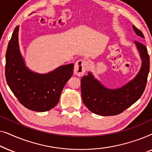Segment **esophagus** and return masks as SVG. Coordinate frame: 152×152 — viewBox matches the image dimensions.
<instances>
[{"label":"esophagus","instance_id":"1","mask_svg":"<svg viewBox=\"0 0 152 152\" xmlns=\"http://www.w3.org/2000/svg\"><path fill=\"white\" fill-rule=\"evenodd\" d=\"M88 67V62L85 59H80L75 64L74 71L77 76H82Z\"/></svg>","mask_w":152,"mask_h":152}]
</instances>
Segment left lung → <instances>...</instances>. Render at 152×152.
<instances>
[{"label": "left lung", "instance_id": "obj_1", "mask_svg": "<svg viewBox=\"0 0 152 152\" xmlns=\"http://www.w3.org/2000/svg\"><path fill=\"white\" fill-rule=\"evenodd\" d=\"M138 36L145 38L142 32L133 26ZM142 59L140 71L134 80L117 89L106 88L95 79L91 72L81 80V91L83 102L95 114L103 116L115 115L131 107L141 97L146 87L149 72V56L145 45L135 41Z\"/></svg>", "mask_w": 152, "mask_h": 152}]
</instances>
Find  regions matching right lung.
<instances>
[{
    "instance_id": "obj_1",
    "label": "right lung",
    "mask_w": 152,
    "mask_h": 152,
    "mask_svg": "<svg viewBox=\"0 0 152 152\" xmlns=\"http://www.w3.org/2000/svg\"><path fill=\"white\" fill-rule=\"evenodd\" d=\"M18 30V26L6 52V81L14 95L27 109L38 112L49 111L59 102L62 90L73 73L74 64L59 66L47 74L31 71L20 55Z\"/></svg>"
}]
</instances>
